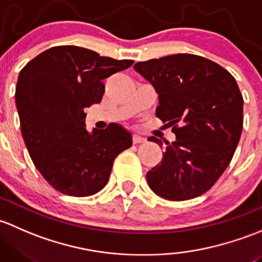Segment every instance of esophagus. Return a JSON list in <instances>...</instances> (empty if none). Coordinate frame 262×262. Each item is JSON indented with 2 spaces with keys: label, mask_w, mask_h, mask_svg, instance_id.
Returning <instances> with one entry per match:
<instances>
[{
  "label": "esophagus",
  "mask_w": 262,
  "mask_h": 262,
  "mask_svg": "<svg viewBox=\"0 0 262 262\" xmlns=\"http://www.w3.org/2000/svg\"><path fill=\"white\" fill-rule=\"evenodd\" d=\"M132 142L134 144H141V142H145V139L144 137H141L140 135H132Z\"/></svg>",
  "instance_id": "34e87169"
}]
</instances>
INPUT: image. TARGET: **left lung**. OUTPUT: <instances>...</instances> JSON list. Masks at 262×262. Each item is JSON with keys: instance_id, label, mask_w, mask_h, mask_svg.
<instances>
[{"instance_id": "left-lung-1", "label": "left lung", "mask_w": 262, "mask_h": 262, "mask_svg": "<svg viewBox=\"0 0 262 262\" xmlns=\"http://www.w3.org/2000/svg\"><path fill=\"white\" fill-rule=\"evenodd\" d=\"M135 71L159 93L156 116L172 126L163 161L146 174L150 188L169 201L202 195L233 158L244 127V98L230 72L203 56L175 54L139 61ZM150 141L163 146L156 137Z\"/></svg>"}]
</instances>
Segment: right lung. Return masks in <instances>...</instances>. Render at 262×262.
Here are the masks:
<instances>
[{
  "label": "right lung",
  "mask_w": 262,
  "mask_h": 262,
  "mask_svg": "<svg viewBox=\"0 0 262 262\" xmlns=\"http://www.w3.org/2000/svg\"><path fill=\"white\" fill-rule=\"evenodd\" d=\"M132 64L63 45L21 69L15 92L21 134L34 165L55 190L73 196L98 193L115 159L131 147V135L115 123L88 134L84 110L102 101V80Z\"/></svg>",
  "instance_id": "right-lung-1"
}]
</instances>
